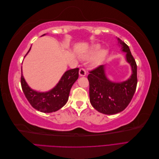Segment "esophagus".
Here are the masks:
<instances>
[{
    "instance_id": "esophagus-1",
    "label": "esophagus",
    "mask_w": 159,
    "mask_h": 159,
    "mask_svg": "<svg viewBox=\"0 0 159 159\" xmlns=\"http://www.w3.org/2000/svg\"><path fill=\"white\" fill-rule=\"evenodd\" d=\"M79 74L80 76H85L86 75V70L84 68H81L79 71Z\"/></svg>"
}]
</instances>
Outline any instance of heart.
<instances>
[{"label": "heart", "mask_w": 159, "mask_h": 159, "mask_svg": "<svg viewBox=\"0 0 159 159\" xmlns=\"http://www.w3.org/2000/svg\"><path fill=\"white\" fill-rule=\"evenodd\" d=\"M99 49H100L99 45H98V44L94 45L92 48H91V50H89V52L88 53V54H85L81 56V57H82L85 60H90L91 58H93V57L98 54L99 51ZM105 54H106V52L105 51H104V50L100 51L98 56L96 57L95 59L93 60V64L95 66L99 65L101 62H102L103 59L104 58Z\"/></svg>", "instance_id": "1"}]
</instances>
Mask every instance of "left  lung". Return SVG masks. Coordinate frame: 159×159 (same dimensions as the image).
<instances>
[{
  "label": "left lung",
  "instance_id": "left-lung-1",
  "mask_svg": "<svg viewBox=\"0 0 159 159\" xmlns=\"http://www.w3.org/2000/svg\"><path fill=\"white\" fill-rule=\"evenodd\" d=\"M122 51L126 52V60L131 66L132 74L127 81L114 83L109 81L105 73L103 65L89 71V99L98 111L113 115L125 109L133 97L137 84V67L129 46L118 38Z\"/></svg>",
  "mask_w": 159,
  "mask_h": 159
}]
</instances>
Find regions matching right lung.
Segmentation results:
<instances>
[{
  "mask_svg": "<svg viewBox=\"0 0 159 159\" xmlns=\"http://www.w3.org/2000/svg\"><path fill=\"white\" fill-rule=\"evenodd\" d=\"M78 77V68L66 71L54 88L43 93L33 90L28 85L22 75V68L20 81L23 92L32 106L41 112L52 113L61 109L68 102L70 89Z\"/></svg>",
  "mask_w": 159,
  "mask_h": 159,
  "instance_id": "1",
  "label": "right lung"
}]
</instances>
